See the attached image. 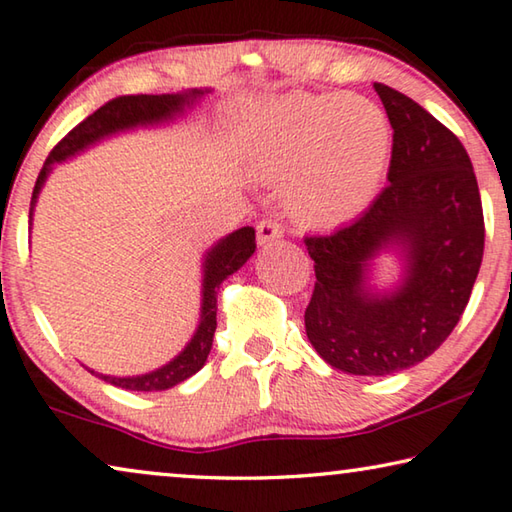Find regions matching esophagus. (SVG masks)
<instances>
[{"mask_svg":"<svg viewBox=\"0 0 512 512\" xmlns=\"http://www.w3.org/2000/svg\"><path fill=\"white\" fill-rule=\"evenodd\" d=\"M282 237V225L273 218H262L257 223V243L259 246H269V243L278 241Z\"/></svg>","mask_w":512,"mask_h":512,"instance_id":"obj_1","label":"esophagus"}]
</instances>
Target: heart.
<instances>
[{
  "label": "heart",
  "instance_id": "1",
  "mask_svg": "<svg viewBox=\"0 0 512 512\" xmlns=\"http://www.w3.org/2000/svg\"><path fill=\"white\" fill-rule=\"evenodd\" d=\"M392 132L376 104L355 95H285L250 129V152L271 180H289L291 216L307 227L353 221L376 198Z\"/></svg>",
  "mask_w": 512,
  "mask_h": 512
}]
</instances>
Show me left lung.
<instances>
[{
  "instance_id": "left-lung-1",
  "label": "left lung",
  "mask_w": 512,
  "mask_h": 512,
  "mask_svg": "<svg viewBox=\"0 0 512 512\" xmlns=\"http://www.w3.org/2000/svg\"><path fill=\"white\" fill-rule=\"evenodd\" d=\"M373 88L394 129L389 186L358 221L305 237L316 273L307 339L353 376L410 369L442 346L472 296L485 243L481 193L458 136L408 95ZM383 252L404 262L392 290L372 285Z\"/></svg>"
}]
</instances>
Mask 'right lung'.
Instances as JSON below:
<instances>
[{"instance_id": "add662e5", "label": "right lung", "mask_w": 512, "mask_h": 512, "mask_svg": "<svg viewBox=\"0 0 512 512\" xmlns=\"http://www.w3.org/2000/svg\"><path fill=\"white\" fill-rule=\"evenodd\" d=\"M212 93L209 88H191L182 93H164V95H123L104 104V107L91 113L86 120L72 129V132L50 152V157L40 170L34 196H31L29 223L34 218V207L40 196V189L45 186V180L50 177L54 164L72 159L75 154L84 152L91 145L100 143L102 139L116 136L120 132H129L136 127H157L173 123L175 118L184 116L186 109H191L202 95ZM255 253V230L253 227H241L227 237L218 239L212 248L205 253L202 262V303H200V323L193 332L191 342L182 348L180 355L164 367L154 369L141 376H107V373L93 371V376L102 378L104 383L113 387L132 389V392H161L184 383L193 373H198L205 367L207 355L212 351L214 332H216V294L221 282L227 280V275L237 273L243 264L248 262L250 255Z\"/></svg>"}]
</instances>
